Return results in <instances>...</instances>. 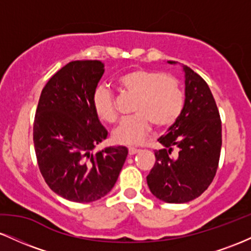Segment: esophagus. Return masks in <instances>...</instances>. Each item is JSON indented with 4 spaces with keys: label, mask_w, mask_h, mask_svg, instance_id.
Here are the masks:
<instances>
[{
    "label": "esophagus",
    "mask_w": 251,
    "mask_h": 251,
    "mask_svg": "<svg viewBox=\"0 0 251 251\" xmlns=\"http://www.w3.org/2000/svg\"><path fill=\"white\" fill-rule=\"evenodd\" d=\"M140 150H138V149H134V148H129L128 149V154L129 155H133V154H135V153H138V152H139Z\"/></svg>",
    "instance_id": "obj_1"
}]
</instances>
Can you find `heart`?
Instances as JSON below:
<instances>
[{
    "instance_id": "1",
    "label": "heart",
    "mask_w": 251,
    "mask_h": 251,
    "mask_svg": "<svg viewBox=\"0 0 251 251\" xmlns=\"http://www.w3.org/2000/svg\"><path fill=\"white\" fill-rule=\"evenodd\" d=\"M118 86L124 92L135 94L134 114L124 118L112 132V138L120 145L142 144L152 131L153 124L159 127L174 125L185 105V94L179 80L162 72L133 70L118 77ZM92 106L99 119L113 123L117 119L114 96L111 89L99 86L92 97Z\"/></svg>"
}]
</instances>
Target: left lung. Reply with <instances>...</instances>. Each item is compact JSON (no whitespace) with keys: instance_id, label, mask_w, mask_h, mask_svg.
<instances>
[{"instance_id":"8db88e82","label":"left lung","mask_w":251,"mask_h":251,"mask_svg":"<svg viewBox=\"0 0 251 251\" xmlns=\"http://www.w3.org/2000/svg\"><path fill=\"white\" fill-rule=\"evenodd\" d=\"M183 71L184 109L158 139L163 148L154 151L155 163L146 177L152 194L166 203L200 197L214 180L221 155L222 122L214 96L203 77L188 66Z\"/></svg>"}]
</instances>
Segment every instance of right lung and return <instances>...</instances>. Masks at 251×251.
Segmentation results:
<instances>
[{
	"instance_id": "add662e5",
	"label": "right lung",
	"mask_w": 251,
	"mask_h": 251,
	"mask_svg": "<svg viewBox=\"0 0 251 251\" xmlns=\"http://www.w3.org/2000/svg\"><path fill=\"white\" fill-rule=\"evenodd\" d=\"M103 63L77 60L63 66L43 87L33 139L40 172L66 200L89 203L111 191L127 157L125 146L93 152L107 138L92 106Z\"/></svg>"
}]
</instances>
